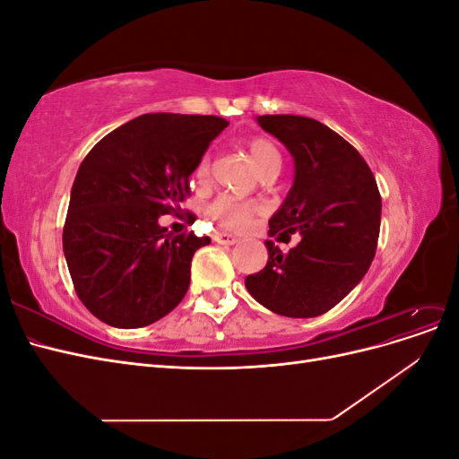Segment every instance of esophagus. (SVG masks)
Returning <instances> with one entry per match:
<instances>
[{
  "label": "esophagus",
  "mask_w": 459,
  "mask_h": 459,
  "mask_svg": "<svg viewBox=\"0 0 459 459\" xmlns=\"http://www.w3.org/2000/svg\"><path fill=\"white\" fill-rule=\"evenodd\" d=\"M214 241H216L218 245H235V243H238L239 239L235 238V235H231V233H226V231H216V233H214Z\"/></svg>",
  "instance_id": "esophagus-1"
}]
</instances>
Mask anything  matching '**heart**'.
<instances>
[{"label":"heart","mask_w":459,"mask_h":459,"mask_svg":"<svg viewBox=\"0 0 459 459\" xmlns=\"http://www.w3.org/2000/svg\"><path fill=\"white\" fill-rule=\"evenodd\" d=\"M248 151H251V157L262 170V174L280 172L281 152L273 142L266 140V137H256V140L248 143ZM208 170H211V160H208V157H204L197 166V176L206 178ZM255 212H256V206L253 203L238 201L233 197H220L208 206V216L230 230L245 228L248 221H251Z\"/></svg>","instance_id":"b5f03b06"}]
</instances>
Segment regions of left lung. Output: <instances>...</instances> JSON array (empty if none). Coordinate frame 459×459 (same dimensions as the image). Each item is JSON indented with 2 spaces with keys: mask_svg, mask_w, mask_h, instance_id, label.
<instances>
[{
  "mask_svg": "<svg viewBox=\"0 0 459 459\" xmlns=\"http://www.w3.org/2000/svg\"><path fill=\"white\" fill-rule=\"evenodd\" d=\"M295 160L293 187L270 218V238L299 233L283 255L266 241L268 264L245 287L262 307L287 317L331 310L362 281L379 239L381 195L362 155L325 124L295 115H264Z\"/></svg>",
  "mask_w": 459,
  "mask_h": 459,
  "instance_id": "left-lung-1",
  "label": "left lung"
}]
</instances>
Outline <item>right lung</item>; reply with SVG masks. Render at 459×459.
<instances>
[{"label": "right lung", "mask_w": 459, "mask_h": 459, "mask_svg": "<svg viewBox=\"0 0 459 459\" xmlns=\"http://www.w3.org/2000/svg\"><path fill=\"white\" fill-rule=\"evenodd\" d=\"M228 126L220 117L149 113L107 134L74 178L63 251L76 295L107 325L134 329L187 293L191 258L211 238L159 224L189 195V176Z\"/></svg>", "instance_id": "right-lung-1"}]
</instances>
